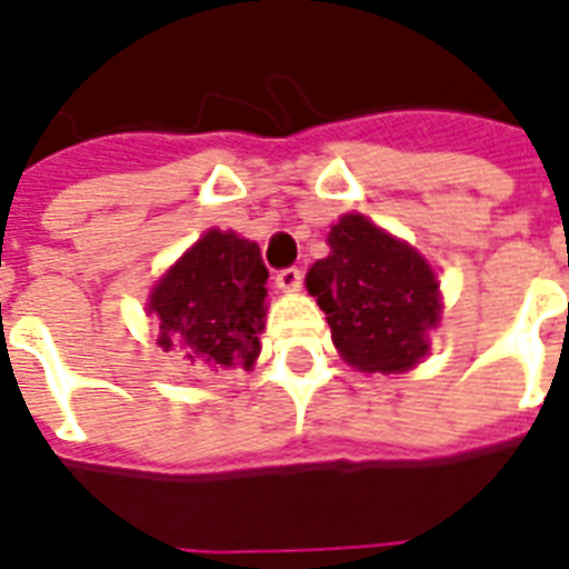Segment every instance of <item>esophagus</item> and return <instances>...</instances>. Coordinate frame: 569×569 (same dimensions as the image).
<instances>
[{"label": "esophagus", "instance_id": "1", "mask_svg": "<svg viewBox=\"0 0 569 569\" xmlns=\"http://www.w3.org/2000/svg\"><path fill=\"white\" fill-rule=\"evenodd\" d=\"M277 286H280L283 292H296L298 286H301V268L289 264L283 271H277Z\"/></svg>", "mask_w": 569, "mask_h": 569}]
</instances>
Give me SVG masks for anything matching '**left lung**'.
Instances as JSON below:
<instances>
[{
    "instance_id": "obj_1",
    "label": "left lung",
    "mask_w": 569,
    "mask_h": 569,
    "mask_svg": "<svg viewBox=\"0 0 569 569\" xmlns=\"http://www.w3.org/2000/svg\"><path fill=\"white\" fill-rule=\"evenodd\" d=\"M329 247L332 252L308 271V292L326 310L341 357L359 371L411 369L439 322L432 268L357 212L329 231Z\"/></svg>"
}]
</instances>
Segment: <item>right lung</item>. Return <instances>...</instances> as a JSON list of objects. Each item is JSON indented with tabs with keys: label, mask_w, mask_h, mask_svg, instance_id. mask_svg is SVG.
Returning a JSON list of instances; mask_svg holds the SVG:
<instances>
[{
	"label": "right lung",
	"mask_w": 569,
	"mask_h": 569,
	"mask_svg": "<svg viewBox=\"0 0 569 569\" xmlns=\"http://www.w3.org/2000/svg\"><path fill=\"white\" fill-rule=\"evenodd\" d=\"M264 283L259 243L212 228L151 292L158 345L186 350L198 369H249L259 357Z\"/></svg>",
	"instance_id": "right-lung-1"
}]
</instances>
